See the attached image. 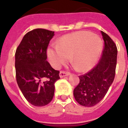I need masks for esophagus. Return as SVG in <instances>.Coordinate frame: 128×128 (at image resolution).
Instances as JSON below:
<instances>
[{"label":"esophagus","instance_id":"34e87169","mask_svg":"<svg viewBox=\"0 0 128 128\" xmlns=\"http://www.w3.org/2000/svg\"><path fill=\"white\" fill-rule=\"evenodd\" d=\"M59 75H60V78H63V77H64V76L70 75V73L68 72H66V71H60Z\"/></svg>","mask_w":128,"mask_h":128}]
</instances>
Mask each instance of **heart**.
Masks as SVG:
<instances>
[{
	"mask_svg": "<svg viewBox=\"0 0 128 128\" xmlns=\"http://www.w3.org/2000/svg\"><path fill=\"white\" fill-rule=\"evenodd\" d=\"M102 49V42L90 31H78L62 38L56 47L48 50V56L55 68H59L70 57L80 71L88 70L95 64Z\"/></svg>",
	"mask_w": 128,
	"mask_h": 128,
	"instance_id": "b5f03b06",
	"label": "heart"
}]
</instances>
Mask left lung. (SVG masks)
<instances>
[{"label":"left lung","instance_id":"obj_1","mask_svg":"<svg viewBox=\"0 0 128 128\" xmlns=\"http://www.w3.org/2000/svg\"><path fill=\"white\" fill-rule=\"evenodd\" d=\"M101 33L104 42L101 59L89 72L79 76L80 82L74 90L76 102L85 107H92L99 103L115 77L117 47L106 33L103 31Z\"/></svg>","mask_w":128,"mask_h":128}]
</instances>
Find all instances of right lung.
I'll return each instance as SVG.
<instances>
[{"label": "right lung", "mask_w": 128, "mask_h": 128, "mask_svg": "<svg viewBox=\"0 0 128 128\" xmlns=\"http://www.w3.org/2000/svg\"><path fill=\"white\" fill-rule=\"evenodd\" d=\"M54 36V31L32 30L24 35L15 53L17 84L27 101L35 106L52 101L54 83L60 79V72L46 60L47 48Z\"/></svg>", "instance_id": "right-lung-1"}]
</instances>
